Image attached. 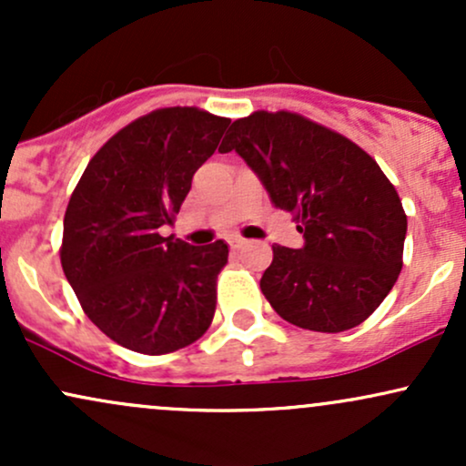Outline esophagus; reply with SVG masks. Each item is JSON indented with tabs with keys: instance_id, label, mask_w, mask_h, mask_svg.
<instances>
[{
	"instance_id": "1",
	"label": "esophagus",
	"mask_w": 466,
	"mask_h": 466,
	"mask_svg": "<svg viewBox=\"0 0 466 466\" xmlns=\"http://www.w3.org/2000/svg\"><path fill=\"white\" fill-rule=\"evenodd\" d=\"M245 245V238H240V237H234L232 240H229V248L232 249H240Z\"/></svg>"
}]
</instances>
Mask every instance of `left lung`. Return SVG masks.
Returning a JSON list of instances; mask_svg holds the SVG:
<instances>
[{
	"mask_svg": "<svg viewBox=\"0 0 466 466\" xmlns=\"http://www.w3.org/2000/svg\"><path fill=\"white\" fill-rule=\"evenodd\" d=\"M221 153L237 151L289 210L304 245H274L260 289L287 322L319 333L361 324L403 267L408 217L379 164L355 142L289 111L232 122Z\"/></svg>",
	"mask_w": 466,
	"mask_h": 466,
	"instance_id": "8db88e82",
	"label": "left lung"
}]
</instances>
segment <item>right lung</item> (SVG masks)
I'll use <instances>...</instances> for the list:
<instances>
[{"instance_id": "right-lung-1", "label": "right lung", "mask_w": 466, "mask_h": 466, "mask_svg": "<svg viewBox=\"0 0 466 466\" xmlns=\"http://www.w3.org/2000/svg\"><path fill=\"white\" fill-rule=\"evenodd\" d=\"M228 125L195 106L137 117L94 155L72 192L63 271L87 318L125 349L179 350L212 322L228 243L195 248L159 228L173 226Z\"/></svg>"}]
</instances>
